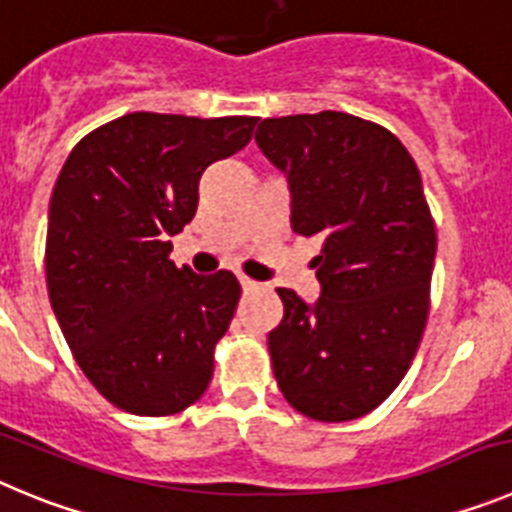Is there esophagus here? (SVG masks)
Instances as JSON below:
<instances>
[{"label": "esophagus", "instance_id": "34e87169", "mask_svg": "<svg viewBox=\"0 0 512 512\" xmlns=\"http://www.w3.org/2000/svg\"><path fill=\"white\" fill-rule=\"evenodd\" d=\"M241 287L243 289H256V287H259V282H253V279H248V277H241Z\"/></svg>", "mask_w": 512, "mask_h": 512}]
</instances>
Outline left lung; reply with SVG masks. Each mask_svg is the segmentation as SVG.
<instances>
[{
    "label": "left lung",
    "mask_w": 512,
    "mask_h": 512,
    "mask_svg": "<svg viewBox=\"0 0 512 512\" xmlns=\"http://www.w3.org/2000/svg\"><path fill=\"white\" fill-rule=\"evenodd\" d=\"M256 143L289 184L292 230L320 235V297L279 287L269 354L284 400L312 420L372 413L410 369L436 261L420 171L400 140L361 117H266Z\"/></svg>",
    "instance_id": "left-lung-1"
}]
</instances>
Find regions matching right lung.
<instances>
[{
	"instance_id": "add662e5",
	"label": "right lung",
	"mask_w": 512,
	"mask_h": 512,
	"mask_svg": "<svg viewBox=\"0 0 512 512\" xmlns=\"http://www.w3.org/2000/svg\"><path fill=\"white\" fill-rule=\"evenodd\" d=\"M259 117L130 112L81 138L48 207L45 279L81 372L133 415L205 395L241 284L176 269L171 235L197 212L200 176L248 146Z\"/></svg>"
}]
</instances>
